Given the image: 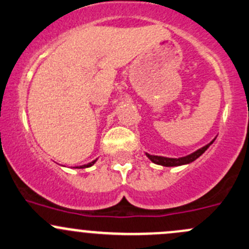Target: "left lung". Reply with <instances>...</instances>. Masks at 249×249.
Masks as SVG:
<instances>
[{
	"label": "left lung",
	"mask_w": 249,
	"mask_h": 249,
	"mask_svg": "<svg viewBox=\"0 0 249 249\" xmlns=\"http://www.w3.org/2000/svg\"><path fill=\"white\" fill-rule=\"evenodd\" d=\"M214 141V140H213ZM210 142L209 144H206L205 146H203V148L198 149L197 151H195V153H192L191 155H187L185 156V158H180V159H169V158H163V156H155V155H150V154H146V156H148L149 159L151 160V161L154 162V163L156 164H161V166H164V167H175V166H181V164H187V163H191V162H193L195 160H197L201 154L204 153V151L206 150V149L209 148L211 144L213 143Z\"/></svg>",
	"instance_id": "8db88e82"
}]
</instances>
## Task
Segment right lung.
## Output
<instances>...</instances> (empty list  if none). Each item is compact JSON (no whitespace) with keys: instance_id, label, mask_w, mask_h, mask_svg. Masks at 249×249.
<instances>
[{"instance_id":"add662e5","label":"right lung","mask_w":249,"mask_h":249,"mask_svg":"<svg viewBox=\"0 0 249 249\" xmlns=\"http://www.w3.org/2000/svg\"><path fill=\"white\" fill-rule=\"evenodd\" d=\"M96 161V160H95ZM95 161H93V162H90V163H88V164H83V166H80V167H76V168H86V167H90V166H93L94 163H95Z\"/></svg>"}]
</instances>
